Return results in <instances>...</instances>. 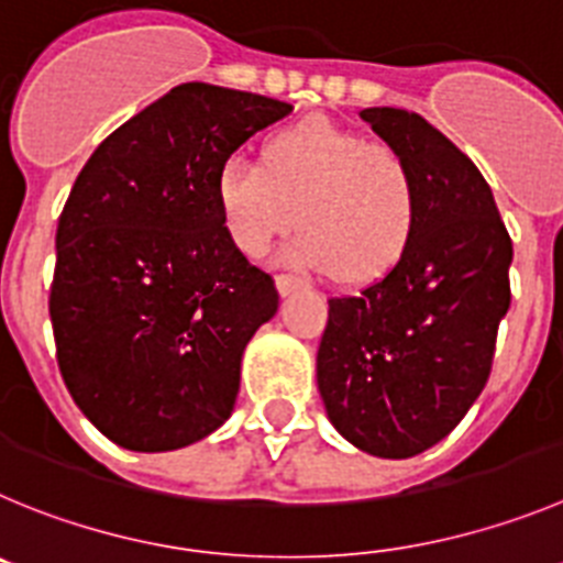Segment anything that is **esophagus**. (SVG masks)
I'll return each instance as SVG.
<instances>
[{
  "label": "esophagus",
  "instance_id": "esophagus-1",
  "mask_svg": "<svg viewBox=\"0 0 563 563\" xmlns=\"http://www.w3.org/2000/svg\"><path fill=\"white\" fill-rule=\"evenodd\" d=\"M275 286H277V291L286 297V294H291V291H297V288L306 286V280H302V277H297V275H277Z\"/></svg>",
  "mask_w": 563,
  "mask_h": 563
}]
</instances>
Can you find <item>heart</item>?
<instances>
[{
  "mask_svg": "<svg viewBox=\"0 0 563 563\" xmlns=\"http://www.w3.org/2000/svg\"><path fill=\"white\" fill-rule=\"evenodd\" d=\"M212 199L246 257L266 255L297 221L302 232L286 246L288 261L358 283L401 261L418 224L420 185L395 145L311 118L275 131L261 165L227 159Z\"/></svg>",
  "mask_w": 563,
  "mask_h": 563,
  "instance_id": "obj_1",
  "label": "heart"
}]
</instances>
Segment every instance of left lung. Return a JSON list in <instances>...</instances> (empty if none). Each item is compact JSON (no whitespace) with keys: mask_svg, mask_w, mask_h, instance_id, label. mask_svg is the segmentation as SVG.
Wrapping results in <instances>:
<instances>
[{"mask_svg":"<svg viewBox=\"0 0 563 563\" xmlns=\"http://www.w3.org/2000/svg\"><path fill=\"white\" fill-rule=\"evenodd\" d=\"M362 120L412 162L420 212L387 275L328 300L317 384L344 440L404 460L440 443L483 393L514 244L488 181L449 136L407 109L376 106Z\"/></svg>","mask_w":563,"mask_h":563,"instance_id":"left-lung-1","label":"left lung"}]
</instances>
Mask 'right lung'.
<instances>
[{
    "label": "right lung",
    "mask_w": 563,
    "mask_h": 563,
    "mask_svg": "<svg viewBox=\"0 0 563 563\" xmlns=\"http://www.w3.org/2000/svg\"><path fill=\"white\" fill-rule=\"evenodd\" d=\"M291 106L174 86L111 131L55 232V356L80 412L131 452H170L232 412L241 356L277 313L272 275L224 232L219 168Z\"/></svg>",
    "instance_id": "obj_1"
}]
</instances>
